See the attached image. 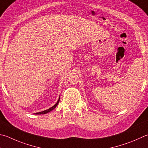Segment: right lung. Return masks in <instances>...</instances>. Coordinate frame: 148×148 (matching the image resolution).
<instances>
[{
    "label": "right lung",
    "mask_w": 148,
    "mask_h": 148,
    "mask_svg": "<svg viewBox=\"0 0 148 148\" xmlns=\"http://www.w3.org/2000/svg\"><path fill=\"white\" fill-rule=\"evenodd\" d=\"M60 98H59L58 101L56 102L54 106H53L52 107H50V108L48 109H47V110H45V111H43L39 112H36V113H34V114H46V113H48V112L52 111V110L56 108V106H57L58 105L59 101H60Z\"/></svg>",
    "instance_id": "right-lung-1"
}]
</instances>
